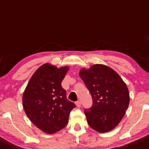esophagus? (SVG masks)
I'll return each mask as SVG.
<instances>
[{"mask_svg": "<svg viewBox=\"0 0 149 149\" xmlns=\"http://www.w3.org/2000/svg\"><path fill=\"white\" fill-rule=\"evenodd\" d=\"M76 106H77V108H80V107H81V102H80L79 101H77L76 102Z\"/></svg>", "mask_w": 149, "mask_h": 149, "instance_id": "obj_1", "label": "esophagus"}]
</instances>
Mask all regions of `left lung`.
<instances>
[{"label":"left lung","mask_w":149,"mask_h":149,"mask_svg":"<svg viewBox=\"0 0 149 149\" xmlns=\"http://www.w3.org/2000/svg\"><path fill=\"white\" fill-rule=\"evenodd\" d=\"M79 75L93 99L92 107L84 111L88 125L99 133L111 131L120 123L130 104L126 84L114 70L103 64L81 68Z\"/></svg>","instance_id":"obj_1"}]
</instances>
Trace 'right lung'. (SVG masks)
I'll return each mask as SVG.
<instances>
[{"label": "right lung", "instance_id": "obj_1", "mask_svg": "<svg viewBox=\"0 0 149 149\" xmlns=\"http://www.w3.org/2000/svg\"><path fill=\"white\" fill-rule=\"evenodd\" d=\"M70 68H57L50 63L40 66L25 88L22 105L26 116L44 133L52 134L68 123L75 104L68 101L61 86Z\"/></svg>", "mask_w": 149, "mask_h": 149}]
</instances>
